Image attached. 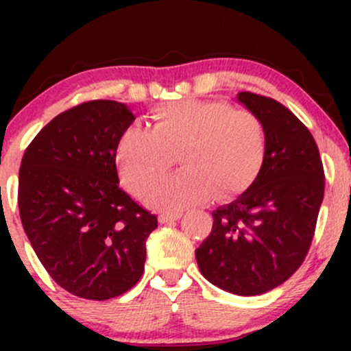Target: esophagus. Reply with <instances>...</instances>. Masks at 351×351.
<instances>
[{"label":"esophagus","mask_w":351,"mask_h":351,"mask_svg":"<svg viewBox=\"0 0 351 351\" xmlns=\"http://www.w3.org/2000/svg\"><path fill=\"white\" fill-rule=\"evenodd\" d=\"M182 217V214H161L159 215V222L161 224H171V222L178 221Z\"/></svg>","instance_id":"1"}]
</instances>
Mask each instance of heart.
Here are the masks:
<instances>
[{
	"label": "heart",
	"mask_w": 351,
	"mask_h": 351,
	"mask_svg": "<svg viewBox=\"0 0 351 351\" xmlns=\"http://www.w3.org/2000/svg\"><path fill=\"white\" fill-rule=\"evenodd\" d=\"M180 154L183 171L162 180L149 204L182 212L219 190L238 195L253 183L267 154L260 120L226 101L178 100L153 112L151 130L129 127L117 141L115 161L127 189L146 197Z\"/></svg>",
	"instance_id": "1"
}]
</instances>
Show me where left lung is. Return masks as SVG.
Masks as SVG:
<instances>
[{
    "mask_svg": "<svg viewBox=\"0 0 351 351\" xmlns=\"http://www.w3.org/2000/svg\"><path fill=\"white\" fill-rule=\"evenodd\" d=\"M261 122L267 154L254 182L212 212L210 234L195 250L200 274L236 295H260L302 265L324 197V171L307 127L271 98L241 91Z\"/></svg>",
    "mask_w": 351,
    "mask_h": 351,
    "instance_id": "obj_1",
    "label": "left lung"
}]
</instances>
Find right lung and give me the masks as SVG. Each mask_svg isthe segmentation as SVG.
<instances>
[{"label": "right lung", "instance_id": "right-lung-1", "mask_svg": "<svg viewBox=\"0 0 351 351\" xmlns=\"http://www.w3.org/2000/svg\"><path fill=\"white\" fill-rule=\"evenodd\" d=\"M132 108L93 100L35 136L19 175L20 219L35 254L62 289L107 300L139 282L158 217L119 186L117 141Z\"/></svg>", "mask_w": 351, "mask_h": 351}]
</instances>
